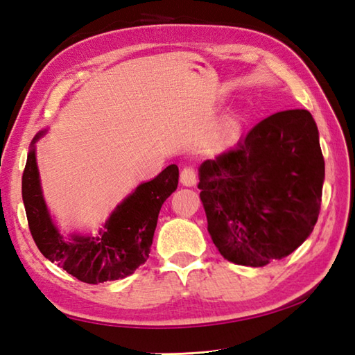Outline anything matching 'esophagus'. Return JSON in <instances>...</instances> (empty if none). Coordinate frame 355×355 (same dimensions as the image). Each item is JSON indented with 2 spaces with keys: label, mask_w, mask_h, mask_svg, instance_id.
Segmentation results:
<instances>
[{
  "label": "esophagus",
  "mask_w": 355,
  "mask_h": 355,
  "mask_svg": "<svg viewBox=\"0 0 355 355\" xmlns=\"http://www.w3.org/2000/svg\"><path fill=\"white\" fill-rule=\"evenodd\" d=\"M180 183L187 187H192L197 184V173L192 168H183L180 172Z\"/></svg>",
  "instance_id": "esophagus-1"
}]
</instances>
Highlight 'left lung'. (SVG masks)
I'll return each instance as SVG.
<instances>
[{"label":"left lung","instance_id":"8db88e82","mask_svg":"<svg viewBox=\"0 0 355 355\" xmlns=\"http://www.w3.org/2000/svg\"><path fill=\"white\" fill-rule=\"evenodd\" d=\"M207 230L224 259L263 267L293 253L318 223L325 180L310 111H281L198 168Z\"/></svg>","mask_w":355,"mask_h":355}]
</instances>
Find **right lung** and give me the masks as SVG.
I'll list each match as a JSON object with an SVG mask.
<instances>
[{"instance_id": "obj_1", "label": "right lung", "mask_w": 355, "mask_h": 355, "mask_svg": "<svg viewBox=\"0 0 355 355\" xmlns=\"http://www.w3.org/2000/svg\"><path fill=\"white\" fill-rule=\"evenodd\" d=\"M47 130L37 132L30 143L22 173V201L40 252L87 284L117 281L132 275L149 258L158 214L178 186V166L171 164L155 178L135 187L96 235L70 233L65 236L50 215L36 163V141Z\"/></svg>"}]
</instances>
